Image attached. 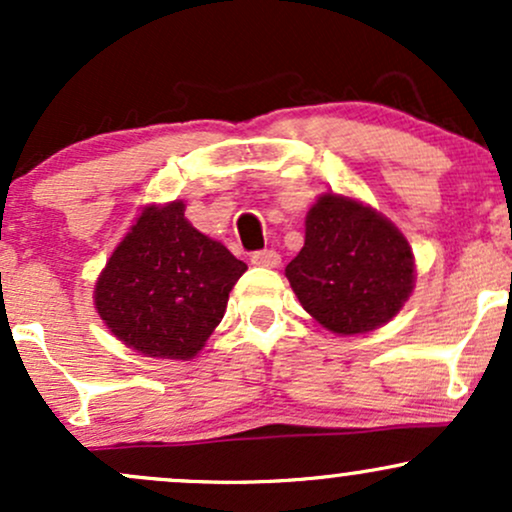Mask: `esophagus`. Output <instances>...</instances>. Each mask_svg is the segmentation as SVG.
Instances as JSON below:
<instances>
[{"mask_svg": "<svg viewBox=\"0 0 512 512\" xmlns=\"http://www.w3.org/2000/svg\"><path fill=\"white\" fill-rule=\"evenodd\" d=\"M279 262H281V257L276 250H260L252 255V264H255V267L274 269V267H279Z\"/></svg>", "mask_w": 512, "mask_h": 512, "instance_id": "obj_1", "label": "esophagus"}]
</instances>
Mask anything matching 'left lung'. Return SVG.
<instances>
[{
	"instance_id": "obj_1",
	"label": "left lung",
	"mask_w": 512,
	"mask_h": 512,
	"mask_svg": "<svg viewBox=\"0 0 512 512\" xmlns=\"http://www.w3.org/2000/svg\"><path fill=\"white\" fill-rule=\"evenodd\" d=\"M286 279L310 315L337 334H366L402 310L414 255L392 221L342 195H322L305 216V245Z\"/></svg>"
}]
</instances>
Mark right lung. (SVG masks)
<instances>
[{"label": "right lung", "mask_w": 512, "mask_h": 512, "mask_svg": "<svg viewBox=\"0 0 512 512\" xmlns=\"http://www.w3.org/2000/svg\"><path fill=\"white\" fill-rule=\"evenodd\" d=\"M245 269L185 219V204H151L110 255L93 301L129 349L187 361L216 330Z\"/></svg>", "instance_id": "obj_1"}]
</instances>
